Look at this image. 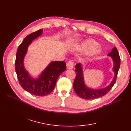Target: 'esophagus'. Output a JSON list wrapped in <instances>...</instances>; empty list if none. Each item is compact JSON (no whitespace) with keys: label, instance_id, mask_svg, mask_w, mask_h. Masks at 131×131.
I'll use <instances>...</instances> for the list:
<instances>
[{"label":"esophagus","instance_id":"obj_1","mask_svg":"<svg viewBox=\"0 0 131 131\" xmlns=\"http://www.w3.org/2000/svg\"><path fill=\"white\" fill-rule=\"evenodd\" d=\"M73 62L72 61H69L67 63V68L68 69H72L73 68Z\"/></svg>","mask_w":131,"mask_h":131}]
</instances>
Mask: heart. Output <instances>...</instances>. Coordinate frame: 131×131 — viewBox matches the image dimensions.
I'll return each instance as SVG.
<instances>
[{"mask_svg": "<svg viewBox=\"0 0 131 131\" xmlns=\"http://www.w3.org/2000/svg\"><path fill=\"white\" fill-rule=\"evenodd\" d=\"M98 45L99 43L96 40L89 39L78 43L76 47L78 50L85 52L86 58H90L100 53L101 50Z\"/></svg>", "mask_w": 131, "mask_h": 131, "instance_id": "b5f03b06", "label": "heart"}]
</instances>
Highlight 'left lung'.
Instances as JSON below:
<instances>
[{
	"label": "left lung",
	"instance_id": "obj_1",
	"mask_svg": "<svg viewBox=\"0 0 131 131\" xmlns=\"http://www.w3.org/2000/svg\"><path fill=\"white\" fill-rule=\"evenodd\" d=\"M108 56L112 58L114 62L113 71L114 72V77L111 83L108 86L103 89H92L87 86L84 82L82 64L79 63L76 65V77L74 80L73 89L80 97L86 100L96 99L107 94V93L113 88L116 81L118 72L120 67L121 59L119 53L115 47L113 48L112 51L108 54Z\"/></svg>",
	"mask_w": 131,
	"mask_h": 131
}]
</instances>
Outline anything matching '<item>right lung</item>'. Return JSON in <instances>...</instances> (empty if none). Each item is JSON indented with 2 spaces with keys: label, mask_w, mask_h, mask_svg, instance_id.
<instances>
[{
  "label": "right lung",
  "mask_w": 131,
  "mask_h": 131,
  "mask_svg": "<svg viewBox=\"0 0 131 131\" xmlns=\"http://www.w3.org/2000/svg\"><path fill=\"white\" fill-rule=\"evenodd\" d=\"M42 34L41 29L28 35L18 46L15 60V71L20 85L31 94L39 96L47 95L53 91L58 78L66 69V63L64 61H52L38 77L34 78L25 68L24 59L28 48L32 41Z\"/></svg>",
  "instance_id": "1"
}]
</instances>
